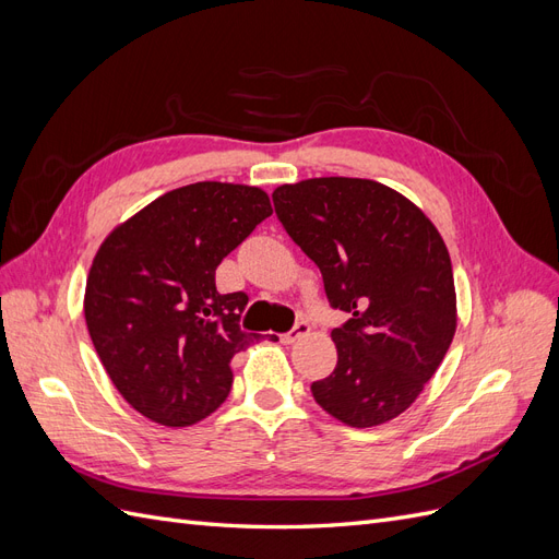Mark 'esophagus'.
<instances>
[{
	"label": "esophagus",
	"instance_id": "1",
	"mask_svg": "<svg viewBox=\"0 0 559 559\" xmlns=\"http://www.w3.org/2000/svg\"><path fill=\"white\" fill-rule=\"evenodd\" d=\"M308 333H310V324H308V321H298V324H296L292 331H286V333L280 335V341H282L284 345H292V343L298 341V337L308 335Z\"/></svg>",
	"mask_w": 559,
	"mask_h": 559
}]
</instances>
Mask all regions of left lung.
<instances>
[{
	"instance_id": "1",
	"label": "left lung",
	"mask_w": 559,
	"mask_h": 559,
	"mask_svg": "<svg viewBox=\"0 0 559 559\" xmlns=\"http://www.w3.org/2000/svg\"><path fill=\"white\" fill-rule=\"evenodd\" d=\"M289 238L317 263L333 310L337 364L314 401L349 427L394 419L441 366L456 329L441 233L408 198L370 179L319 177L273 193Z\"/></svg>"
}]
</instances>
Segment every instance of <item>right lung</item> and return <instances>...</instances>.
I'll return each instance as SVG.
<instances>
[{
	"mask_svg": "<svg viewBox=\"0 0 559 559\" xmlns=\"http://www.w3.org/2000/svg\"><path fill=\"white\" fill-rule=\"evenodd\" d=\"M273 214L257 186H181L118 226L86 282V324L121 396L165 427H189L222 405L249 296L218 294L216 267ZM275 337V335H273Z\"/></svg>",
	"mask_w": 559,
	"mask_h": 559,
	"instance_id": "1",
	"label": "right lung"
}]
</instances>
